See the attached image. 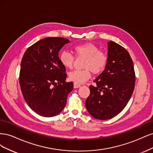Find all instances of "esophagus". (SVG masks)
Returning a JSON list of instances; mask_svg holds the SVG:
<instances>
[{
	"instance_id": "obj_1",
	"label": "esophagus",
	"mask_w": 153,
	"mask_h": 153,
	"mask_svg": "<svg viewBox=\"0 0 153 153\" xmlns=\"http://www.w3.org/2000/svg\"><path fill=\"white\" fill-rule=\"evenodd\" d=\"M81 86V85L80 84H77V83H74L73 84V87H74V88H78V87H80Z\"/></svg>"
}]
</instances>
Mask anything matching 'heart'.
<instances>
[{"label": "heart", "instance_id": "b5f03b06", "mask_svg": "<svg viewBox=\"0 0 153 153\" xmlns=\"http://www.w3.org/2000/svg\"><path fill=\"white\" fill-rule=\"evenodd\" d=\"M75 56L78 58L85 57L83 62L82 69H75L68 74L69 80L77 84L84 83L89 80L91 72L98 75L104 71L108 62L106 54L93 43H85L78 44L73 47ZM59 61L66 69H71L75 62V56L66 51H63L59 55Z\"/></svg>", "mask_w": 153, "mask_h": 153}]
</instances>
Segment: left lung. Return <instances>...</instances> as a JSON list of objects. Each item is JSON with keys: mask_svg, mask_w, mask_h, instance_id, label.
<instances>
[{"mask_svg": "<svg viewBox=\"0 0 153 153\" xmlns=\"http://www.w3.org/2000/svg\"><path fill=\"white\" fill-rule=\"evenodd\" d=\"M108 62L105 70L90 85L86 108L92 117L101 120L116 116L128 104L135 84V73L129 52L120 45L108 43Z\"/></svg>", "mask_w": 153, "mask_h": 153, "instance_id": "8db88e82", "label": "left lung"}]
</instances>
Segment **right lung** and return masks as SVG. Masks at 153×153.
<instances>
[{
    "mask_svg": "<svg viewBox=\"0 0 153 153\" xmlns=\"http://www.w3.org/2000/svg\"><path fill=\"white\" fill-rule=\"evenodd\" d=\"M69 39L52 37L38 41L27 49L22 59L19 81L25 101L36 114L53 117L65 107L73 89L66 82V68L59 52Z\"/></svg>",
    "mask_w": 153,
    "mask_h": 153,
    "instance_id": "right-lung-1",
    "label": "right lung"
}]
</instances>
